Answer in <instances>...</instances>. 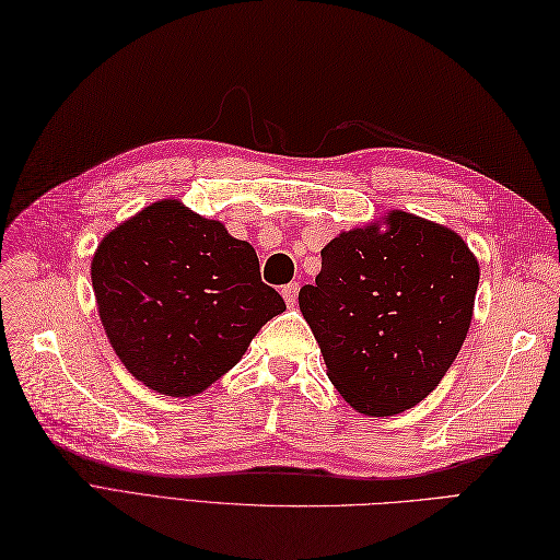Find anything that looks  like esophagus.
Listing matches in <instances>:
<instances>
[{
    "label": "esophagus",
    "mask_w": 560,
    "mask_h": 560,
    "mask_svg": "<svg viewBox=\"0 0 560 560\" xmlns=\"http://www.w3.org/2000/svg\"><path fill=\"white\" fill-rule=\"evenodd\" d=\"M296 296H299V282H290V284L282 287V299L290 308L296 306Z\"/></svg>",
    "instance_id": "obj_1"
}]
</instances>
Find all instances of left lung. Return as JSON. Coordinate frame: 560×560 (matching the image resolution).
<instances>
[{
    "instance_id": "left-lung-1",
    "label": "left lung",
    "mask_w": 560,
    "mask_h": 560,
    "mask_svg": "<svg viewBox=\"0 0 560 560\" xmlns=\"http://www.w3.org/2000/svg\"><path fill=\"white\" fill-rule=\"evenodd\" d=\"M299 308L353 410L390 417L441 384L474 317L480 268L447 225L402 209L323 247Z\"/></svg>"
}]
</instances>
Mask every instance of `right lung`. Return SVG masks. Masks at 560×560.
Instances as JSON below:
<instances>
[{
  "label": "right lung",
  "instance_id": "right-lung-1",
  "mask_svg": "<svg viewBox=\"0 0 560 560\" xmlns=\"http://www.w3.org/2000/svg\"><path fill=\"white\" fill-rule=\"evenodd\" d=\"M92 284L117 358L133 380L172 398L207 390L284 311L261 282L254 247L174 198L101 240Z\"/></svg>",
  "mask_w": 560,
  "mask_h": 560
}]
</instances>
